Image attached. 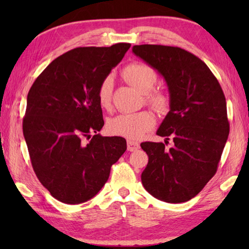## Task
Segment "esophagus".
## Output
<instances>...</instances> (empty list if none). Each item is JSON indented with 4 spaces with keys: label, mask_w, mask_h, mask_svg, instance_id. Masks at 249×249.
Here are the masks:
<instances>
[{
    "label": "esophagus",
    "mask_w": 249,
    "mask_h": 249,
    "mask_svg": "<svg viewBox=\"0 0 249 249\" xmlns=\"http://www.w3.org/2000/svg\"><path fill=\"white\" fill-rule=\"evenodd\" d=\"M140 144L137 142L134 141H127V149L128 151H136L140 149Z\"/></svg>",
    "instance_id": "obj_1"
}]
</instances>
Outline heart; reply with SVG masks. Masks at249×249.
Masks as SVG:
<instances>
[{"label":"heart","instance_id":"obj_1","mask_svg":"<svg viewBox=\"0 0 249 249\" xmlns=\"http://www.w3.org/2000/svg\"><path fill=\"white\" fill-rule=\"evenodd\" d=\"M123 77L130 86L145 94V101L158 112H166L169 107V99L161 91H153L157 83V73L149 66L141 62L128 65L123 71ZM113 94V78L111 75L101 82L98 89V101L104 109L111 108ZM155 117L148 111L133 114H120L108 120L107 129L109 134L137 140L153 128Z\"/></svg>","mask_w":249,"mask_h":249}]
</instances>
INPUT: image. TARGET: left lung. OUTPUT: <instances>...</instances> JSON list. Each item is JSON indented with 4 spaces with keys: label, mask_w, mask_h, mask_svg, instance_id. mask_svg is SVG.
<instances>
[{
    "label": "left lung",
    "mask_w": 249,
    "mask_h": 249,
    "mask_svg": "<svg viewBox=\"0 0 249 249\" xmlns=\"http://www.w3.org/2000/svg\"><path fill=\"white\" fill-rule=\"evenodd\" d=\"M133 53L162 75L170 111L157 135L174 146L145 142L148 155L142 182L151 196L168 203L195 197L215 175L230 133L226 101L217 79L200 58L179 47L136 45Z\"/></svg>",
    "instance_id": "left-lung-1"
}]
</instances>
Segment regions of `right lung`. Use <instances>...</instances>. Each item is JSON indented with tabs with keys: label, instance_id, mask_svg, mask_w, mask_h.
<instances>
[{
	"label": "right lung",
	"instance_id": "add662e5",
	"mask_svg": "<svg viewBox=\"0 0 249 249\" xmlns=\"http://www.w3.org/2000/svg\"><path fill=\"white\" fill-rule=\"evenodd\" d=\"M129 47L74 48L50 62L28 92L23 134L33 169L62 203L92 199L125 153V138L99 134L98 89Z\"/></svg>",
	"mask_w": 249,
	"mask_h": 249
}]
</instances>
